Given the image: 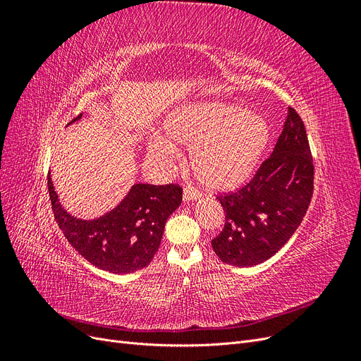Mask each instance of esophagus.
Listing matches in <instances>:
<instances>
[{
	"label": "esophagus",
	"mask_w": 361,
	"mask_h": 361,
	"mask_svg": "<svg viewBox=\"0 0 361 361\" xmlns=\"http://www.w3.org/2000/svg\"><path fill=\"white\" fill-rule=\"evenodd\" d=\"M199 197H200V192H199V191H195V190H192V188H190V187L183 188V200H185V202L197 200Z\"/></svg>",
	"instance_id": "1"
}]
</instances>
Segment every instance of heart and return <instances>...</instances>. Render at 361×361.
I'll list each match as a JSON object with an SVG mask.
<instances>
[{"label":"heart","instance_id":"obj_1","mask_svg":"<svg viewBox=\"0 0 361 361\" xmlns=\"http://www.w3.org/2000/svg\"><path fill=\"white\" fill-rule=\"evenodd\" d=\"M167 130L179 143L194 147L192 170L212 190H231L244 183L256 170L269 140L264 118L228 104L182 108L170 117ZM149 154L167 162L178 158L179 150L169 137L155 134Z\"/></svg>","mask_w":361,"mask_h":361}]
</instances>
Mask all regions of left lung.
Masks as SVG:
<instances>
[{
	"label": "left lung",
	"instance_id": "obj_1",
	"mask_svg": "<svg viewBox=\"0 0 361 361\" xmlns=\"http://www.w3.org/2000/svg\"><path fill=\"white\" fill-rule=\"evenodd\" d=\"M314 166L301 117L288 108L274 152L248 183L218 194L226 214L212 239L215 255L233 267L262 264L285 245L309 209Z\"/></svg>",
	"mask_w": 361,
	"mask_h": 361
}]
</instances>
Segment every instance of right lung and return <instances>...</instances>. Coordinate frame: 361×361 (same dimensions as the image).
Segmentation results:
<instances>
[{
  "instance_id": "add662e5",
  "label": "right lung",
  "mask_w": 361,
  "mask_h": 361,
  "mask_svg": "<svg viewBox=\"0 0 361 361\" xmlns=\"http://www.w3.org/2000/svg\"><path fill=\"white\" fill-rule=\"evenodd\" d=\"M48 191L54 218L69 244L90 264L113 274H128L150 264L167 218L182 202L178 183H135L116 209L96 220H78L61 207L49 174Z\"/></svg>"
}]
</instances>
